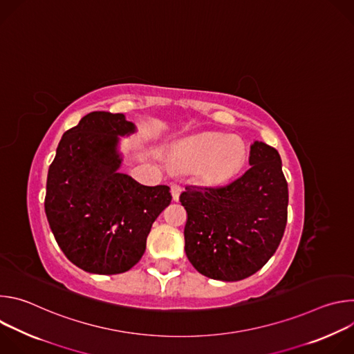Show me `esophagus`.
Wrapping results in <instances>:
<instances>
[{
    "mask_svg": "<svg viewBox=\"0 0 354 354\" xmlns=\"http://www.w3.org/2000/svg\"><path fill=\"white\" fill-rule=\"evenodd\" d=\"M180 192H182V189H180V186H179V185H172V186H171L172 198H174L175 201L179 198V194H180Z\"/></svg>",
    "mask_w": 354,
    "mask_h": 354,
    "instance_id": "esophagus-1",
    "label": "esophagus"
}]
</instances>
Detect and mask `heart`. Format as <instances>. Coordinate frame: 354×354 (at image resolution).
<instances>
[{
    "label": "heart",
    "instance_id": "obj_1",
    "mask_svg": "<svg viewBox=\"0 0 354 354\" xmlns=\"http://www.w3.org/2000/svg\"><path fill=\"white\" fill-rule=\"evenodd\" d=\"M245 160V145L236 138L220 134L201 136L185 141L176 156V164L187 168L205 165V176L221 180L235 174Z\"/></svg>",
    "mask_w": 354,
    "mask_h": 354
}]
</instances>
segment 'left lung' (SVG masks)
<instances>
[{
	"label": "left lung",
	"instance_id": "1",
	"mask_svg": "<svg viewBox=\"0 0 354 354\" xmlns=\"http://www.w3.org/2000/svg\"><path fill=\"white\" fill-rule=\"evenodd\" d=\"M249 169L220 186H186L185 252L206 277L238 281L262 269L287 224L288 187L277 149L255 141Z\"/></svg>",
	"mask_w": 354,
	"mask_h": 354
}]
</instances>
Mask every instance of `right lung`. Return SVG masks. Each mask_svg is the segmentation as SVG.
<instances>
[{
    "label": "right lung",
    "instance_id": "1",
    "mask_svg": "<svg viewBox=\"0 0 354 354\" xmlns=\"http://www.w3.org/2000/svg\"><path fill=\"white\" fill-rule=\"evenodd\" d=\"M134 131L123 113L91 112L63 134L48 168V225L67 259L85 272L131 269L153 223L172 200L168 186H144L119 172V136Z\"/></svg>",
    "mask_w": 354,
    "mask_h": 354
}]
</instances>
